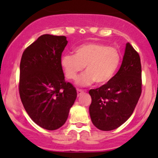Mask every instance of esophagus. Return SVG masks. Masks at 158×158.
I'll return each mask as SVG.
<instances>
[{
  "instance_id": "1",
  "label": "esophagus",
  "mask_w": 158,
  "mask_h": 158,
  "mask_svg": "<svg viewBox=\"0 0 158 158\" xmlns=\"http://www.w3.org/2000/svg\"><path fill=\"white\" fill-rule=\"evenodd\" d=\"M84 91L83 90H81V89H77V95H78V96H79V95H82V94L84 93Z\"/></svg>"
}]
</instances>
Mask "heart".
Listing matches in <instances>:
<instances>
[{
	"instance_id": "b5f03b06",
	"label": "heart",
	"mask_w": 158,
	"mask_h": 158,
	"mask_svg": "<svg viewBox=\"0 0 158 158\" xmlns=\"http://www.w3.org/2000/svg\"><path fill=\"white\" fill-rule=\"evenodd\" d=\"M74 52V55L62 56L60 65L70 80H74L85 66V73L76 79L79 86H87L94 82L96 85H105L112 79L120 64L117 49L98 43L82 44Z\"/></svg>"
}]
</instances>
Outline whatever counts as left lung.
<instances>
[{"label": "left lung", "mask_w": 158, "mask_h": 158, "mask_svg": "<svg viewBox=\"0 0 158 158\" xmlns=\"http://www.w3.org/2000/svg\"><path fill=\"white\" fill-rule=\"evenodd\" d=\"M89 93L91 120L99 130H114L130 118L141 94V65L139 54L129 43L118 73L109 82Z\"/></svg>", "instance_id": "1"}]
</instances>
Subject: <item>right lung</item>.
Here are the masks:
<instances>
[{"label":"right lung","mask_w":158,"mask_h":158,"mask_svg":"<svg viewBox=\"0 0 158 158\" xmlns=\"http://www.w3.org/2000/svg\"><path fill=\"white\" fill-rule=\"evenodd\" d=\"M67 43L64 36L42 35L25 49L20 60V99L30 118L47 130L64 125L77 97L60 65Z\"/></svg>","instance_id":"1"}]
</instances>
